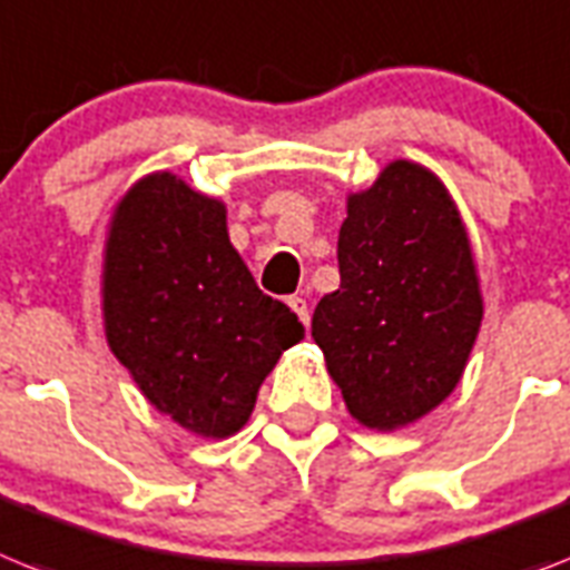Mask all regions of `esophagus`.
Instances as JSON below:
<instances>
[{"label":"esophagus","mask_w":570,"mask_h":570,"mask_svg":"<svg viewBox=\"0 0 570 570\" xmlns=\"http://www.w3.org/2000/svg\"><path fill=\"white\" fill-rule=\"evenodd\" d=\"M288 305H291V308H294L296 317L303 320L305 326H308V320H312V314H308V303H305V296H299V294L288 296Z\"/></svg>","instance_id":"obj_1"}]
</instances>
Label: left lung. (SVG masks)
<instances>
[{
  "instance_id": "1",
  "label": "left lung",
  "mask_w": 570,
  "mask_h": 570,
  "mask_svg": "<svg viewBox=\"0 0 570 570\" xmlns=\"http://www.w3.org/2000/svg\"><path fill=\"white\" fill-rule=\"evenodd\" d=\"M341 288L312 337L361 425H411L458 387L483 317L460 212L428 168L396 159L350 195L337 235Z\"/></svg>"
}]
</instances>
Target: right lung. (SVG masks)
<instances>
[{"label": "right lung", "instance_id": "1", "mask_svg": "<svg viewBox=\"0 0 570 570\" xmlns=\"http://www.w3.org/2000/svg\"><path fill=\"white\" fill-rule=\"evenodd\" d=\"M105 328L159 413L218 440L250 420L265 375L305 337L229 244L224 204L168 171L142 177L116 206Z\"/></svg>", "mask_w": 570, "mask_h": 570}]
</instances>
